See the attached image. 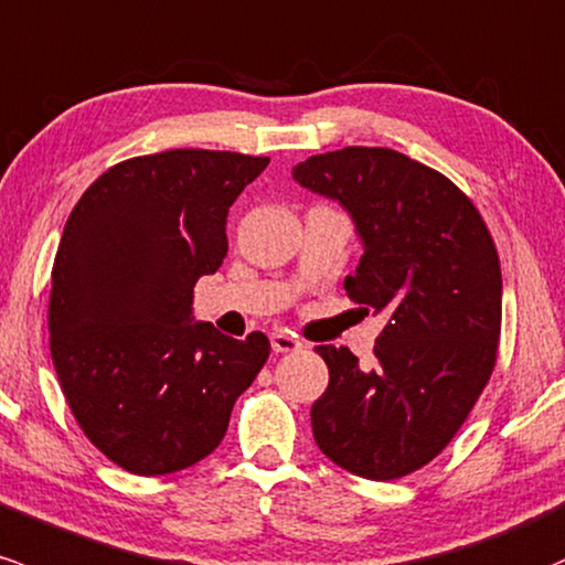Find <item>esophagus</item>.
<instances>
[{
    "label": "esophagus",
    "mask_w": 565,
    "mask_h": 565,
    "mask_svg": "<svg viewBox=\"0 0 565 565\" xmlns=\"http://www.w3.org/2000/svg\"><path fill=\"white\" fill-rule=\"evenodd\" d=\"M270 345L276 353H289V351H300L302 343L297 334H292L289 330H276L270 334Z\"/></svg>",
    "instance_id": "esophagus-1"
}]
</instances>
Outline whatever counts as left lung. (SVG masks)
Listing matches in <instances>:
<instances>
[{
    "label": "left lung",
    "mask_w": 565,
    "mask_h": 565,
    "mask_svg": "<svg viewBox=\"0 0 565 565\" xmlns=\"http://www.w3.org/2000/svg\"><path fill=\"white\" fill-rule=\"evenodd\" d=\"M292 177L349 212L364 254L343 287L386 319L373 367L345 345L316 349L330 386L311 407L313 439L353 475L396 480L443 454L493 373L499 254L448 177L388 147L313 154Z\"/></svg>",
    "instance_id": "8db88e82"
}]
</instances>
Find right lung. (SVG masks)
<instances>
[{
    "label": "right lung",
    "mask_w": 565,
    "mask_h": 565,
    "mask_svg": "<svg viewBox=\"0 0 565 565\" xmlns=\"http://www.w3.org/2000/svg\"><path fill=\"white\" fill-rule=\"evenodd\" d=\"M270 158L169 150L104 171L72 209L53 263L51 353L85 437L126 472L188 469L225 437L270 340L192 316L227 254V212Z\"/></svg>",
    "instance_id": "obj_1"
}]
</instances>
